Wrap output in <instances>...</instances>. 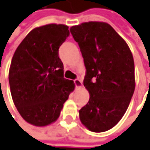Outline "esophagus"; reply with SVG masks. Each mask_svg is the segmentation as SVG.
<instances>
[{
  "mask_svg": "<svg viewBox=\"0 0 150 150\" xmlns=\"http://www.w3.org/2000/svg\"><path fill=\"white\" fill-rule=\"evenodd\" d=\"M74 83H75V85L76 88L81 87V86H82V84H83V83H82V81L79 79H75V80H74Z\"/></svg>",
  "mask_w": 150,
  "mask_h": 150,
  "instance_id": "1",
  "label": "esophagus"
}]
</instances>
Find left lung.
I'll list each match as a JSON object with an SVG mask.
<instances>
[{
	"label": "left lung",
	"mask_w": 150,
	"mask_h": 150,
	"mask_svg": "<svg viewBox=\"0 0 150 150\" xmlns=\"http://www.w3.org/2000/svg\"><path fill=\"white\" fill-rule=\"evenodd\" d=\"M70 31L83 58V85L89 92L79 119L89 131H108L122 119L135 91L133 56L124 39L107 23H83Z\"/></svg>",
	"instance_id": "8db88e82"
}]
</instances>
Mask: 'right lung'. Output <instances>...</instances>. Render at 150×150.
<instances>
[{"instance_id": "add662e5", "label": "right lung", "mask_w": 150, "mask_h": 150, "mask_svg": "<svg viewBox=\"0 0 150 150\" xmlns=\"http://www.w3.org/2000/svg\"><path fill=\"white\" fill-rule=\"evenodd\" d=\"M70 35L68 26L51 24L33 29L15 51L9 71L14 103L21 117L36 126L55 122L75 88L64 78L59 47Z\"/></svg>"}]
</instances>
